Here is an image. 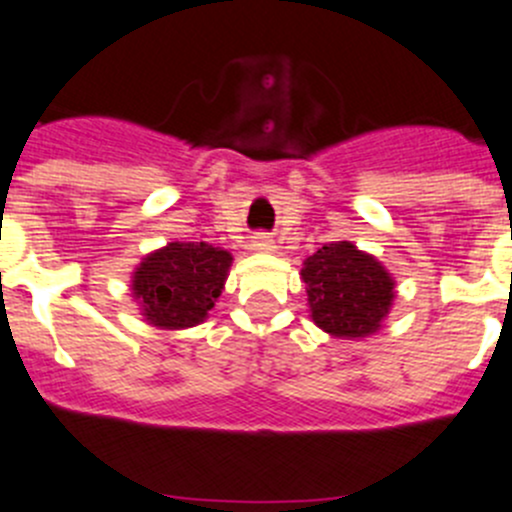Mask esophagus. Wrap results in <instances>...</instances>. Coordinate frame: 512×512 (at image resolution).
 <instances>
[{
    "mask_svg": "<svg viewBox=\"0 0 512 512\" xmlns=\"http://www.w3.org/2000/svg\"><path fill=\"white\" fill-rule=\"evenodd\" d=\"M252 250H255V252H275V240H272L270 235H265V232H260V235L252 237Z\"/></svg>",
    "mask_w": 512,
    "mask_h": 512,
    "instance_id": "esophagus-1",
    "label": "esophagus"
}]
</instances>
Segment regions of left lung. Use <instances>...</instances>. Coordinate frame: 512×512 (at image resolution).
<instances>
[{
	"label": "left lung",
	"mask_w": 512,
	"mask_h": 512,
	"mask_svg": "<svg viewBox=\"0 0 512 512\" xmlns=\"http://www.w3.org/2000/svg\"><path fill=\"white\" fill-rule=\"evenodd\" d=\"M310 317L322 332L342 340L375 335L395 302V277L352 242H330L302 262Z\"/></svg>",
	"instance_id": "8db88e82"
}]
</instances>
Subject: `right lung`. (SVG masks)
I'll use <instances>...</instances> for the list:
<instances>
[{
    "instance_id": "obj_1",
    "label": "right lung",
    "mask_w": 512,
    "mask_h": 512,
    "mask_svg": "<svg viewBox=\"0 0 512 512\" xmlns=\"http://www.w3.org/2000/svg\"><path fill=\"white\" fill-rule=\"evenodd\" d=\"M232 255L210 242H167L142 257L130 280L140 315L157 330H187L210 317Z\"/></svg>"
}]
</instances>
